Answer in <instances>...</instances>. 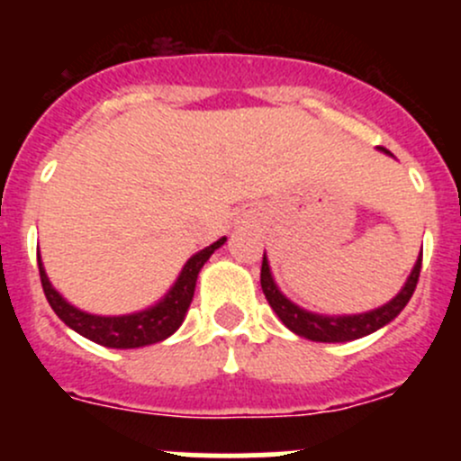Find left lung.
Listing matches in <instances>:
<instances>
[{"mask_svg": "<svg viewBox=\"0 0 461 461\" xmlns=\"http://www.w3.org/2000/svg\"><path fill=\"white\" fill-rule=\"evenodd\" d=\"M379 149L381 151L390 153L388 149L384 147ZM420 272H421V257L417 258L406 285L402 287V292H399L393 301H388V303L381 305V308L370 310V312L348 314V317H325V314L308 312V310L292 303L287 296L281 294V290H278L276 283H274L265 254H263V267H260V287H263L265 299H267V303L272 305L276 317L281 319L283 325L290 328L292 332L299 334V337L310 339V341L343 343V341H355V339L366 337V334H373L397 317V314L406 308L408 301H411L412 292H415L417 287V281H420Z\"/></svg>", "mask_w": 461, "mask_h": 461, "instance_id": "1", "label": "left lung"}]
</instances>
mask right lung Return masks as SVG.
Here are the masks:
<instances>
[{
	"instance_id": "1",
	"label": "right lung",
	"mask_w": 461,
	"mask_h": 461,
	"mask_svg": "<svg viewBox=\"0 0 461 461\" xmlns=\"http://www.w3.org/2000/svg\"><path fill=\"white\" fill-rule=\"evenodd\" d=\"M225 240L227 239L222 236L216 243H212L209 248L194 254V257L185 263L183 272H180L174 287H171L165 294V299L158 301L153 308H147L136 314H124V317H97V314H88L73 308V305L67 303V301L62 299V294L50 285L40 254H37V265H40V278L41 287H44L46 301H49L53 312L58 314L68 328H73L77 334L86 337L88 341H95L104 348H120V350H127V348H142L158 341H165L167 337H171V334L183 325L185 314H187L189 303H192L194 299V290H196L198 272H201L203 265L207 263L209 257H212Z\"/></svg>"
}]
</instances>
